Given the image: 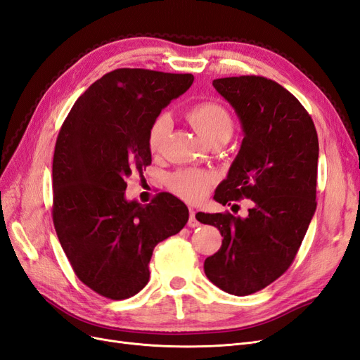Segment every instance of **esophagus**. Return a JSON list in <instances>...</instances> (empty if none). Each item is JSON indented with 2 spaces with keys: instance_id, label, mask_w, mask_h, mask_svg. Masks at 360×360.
Masks as SVG:
<instances>
[{
  "instance_id": "1",
  "label": "esophagus",
  "mask_w": 360,
  "mask_h": 360,
  "mask_svg": "<svg viewBox=\"0 0 360 360\" xmlns=\"http://www.w3.org/2000/svg\"><path fill=\"white\" fill-rule=\"evenodd\" d=\"M195 214H197V212H195L193 209H191V212H189V221H188V225L191 228H197L200 225V222H198L197 217H195Z\"/></svg>"
}]
</instances>
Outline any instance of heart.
I'll use <instances>...</instances> for the list:
<instances>
[{
  "label": "heart",
  "mask_w": 360,
  "mask_h": 360,
  "mask_svg": "<svg viewBox=\"0 0 360 360\" xmlns=\"http://www.w3.org/2000/svg\"><path fill=\"white\" fill-rule=\"evenodd\" d=\"M188 122L195 127L198 135L207 144L226 141L234 132L231 114L219 103L201 102L191 106L186 111ZM171 127V118L167 114H159L151 122L147 132V147L150 153L158 155L165 144ZM213 184V176L197 168H183L172 172L168 177V186L179 198L188 202H198L207 197Z\"/></svg>",
  "instance_id": "b5f03b06"
}]
</instances>
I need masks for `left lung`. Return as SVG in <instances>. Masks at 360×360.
Returning a JSON list of instances; mask_svg holds the SVG:
<instances>
[{
  "mask_svg": "<svg viewBox=\"0 0 360 360\" xmlns=\"http://www.w3.org/2000/svg\"><path fill=\"white\" fill-rule=\"evenodd\" d=\"M213 86L245 132L213 198L222 205L248 198L254 207L243 219L228 212L197 214L224 237L204 271L221 290L248 296L284 275L296 258L317 209L319 136L303 105L275 81L246 75L214 79Z\"/></svg>",
  "mask_w": 360,
  "mask_h": 360,
  "instance_id": "obj_1",
  "label": "left lung"
}]
</instances>
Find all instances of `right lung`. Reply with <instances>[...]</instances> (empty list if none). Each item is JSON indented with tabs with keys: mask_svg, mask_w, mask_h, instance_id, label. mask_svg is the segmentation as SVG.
<instances>
[{
	"mask_svg": "<svg viewBox=\"0 0 360 360\" xmlns=\"http://www.w3.org/2000/svg\"><path fill=\"white\" fill-rule=\"evenodd\" d=\"M193 82L191 73L115 69L85 90L64 120L52 162V221L69 263L97 294L123 300L150 278L155 246L189 219L179 198L127 201V179L151 163V122Z\"/></svg>",
	"mask_w": 360,
	"mask_h": 360,
	"instance_id": "obj_1",
	"label": "right lung"
}]
</instances>
